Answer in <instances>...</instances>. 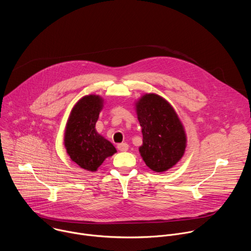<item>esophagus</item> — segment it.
<instances>
[{"instance_id":"obj_1","label":"esophagus","mask_w":251,"mask_h":251,"mask_svg":"<svg viewBox=\"0 0 251 251\" xmlns=\"http://www.w3.org/2000/svg\"><path fill=\"white\" fill-rule=\"evenodd\" d=\"M117 149H118L120 151H128L129 146H128V144H126V143H121V144H118V145H117Z\"/></svg>"}]
</instances>
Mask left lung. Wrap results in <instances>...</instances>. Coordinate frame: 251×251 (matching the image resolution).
<instances>
[{"label":"left lung","instance_id":"8db88e82","mask_svg":"<svg viewBox=\"0 0 251 251\" xmlns=\"http://www.w3.org/2000/svg\"><path fill=\"white\" fill-rule=\"evenodd\" d=\"M142 127L140 153L152 171L163 172L174 166L186 149V134L173 107L161 97L145 95L137 102Z\"/></svg>","mask_w":251,"mask_h":251}]
</instances>
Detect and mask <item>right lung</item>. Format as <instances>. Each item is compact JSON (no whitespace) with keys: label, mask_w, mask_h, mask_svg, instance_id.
<instances>
[{"label":"right lung","mask_w":251,"mask_h":251,"mask_svg":"<svg viewBox=\"0 0 251 251\" xmlns=\"http://www.w3.org/2000/svg\"><path fill=\"white\" fill-rule=\"evenodd\" d=\"M101 107L102 100L99 96L82 98L73 107L65 128L64 146L68 155L88 171H96L106 157L116 152L112 144L95 128Z\"/></svg>","instance_id":"add662e5"}]
</instances>
